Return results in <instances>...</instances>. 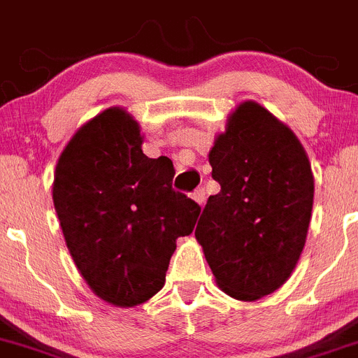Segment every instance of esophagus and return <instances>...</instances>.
<instances>
[{"label":"esophagus","instance_id":"esophagus-1","mask_svg":"<svg viewBox=\"0 0 358 358\" xmlns=\"http://www.w3.org/2000/svg\"><path fill=\"white\" fill-rule=\"evenodd\" d=\"M192 199L203 207V203H205V189H203V187L201 189H196V191L192 192Z\"/></svg>","mask_w":358,"mask_h":358}]
</instances>
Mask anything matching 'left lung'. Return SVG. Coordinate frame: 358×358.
Masks as SVG:
<instances>
[{
  "label": "left lung",
  "mask_w": 358,
  "mask_h": 358,
  "mask_svg": "<svg viewBox=\"0 0 358 358\" xmlns=\"http://www.w3.org/2000/svg\"><path fill=\"white\" fill-rule=\"evenodd\" d=\"M210 196L196 239L219 289L243 301L271 294L294 271L307 241L314 175L294 131L244 101L214 141Z\"/></svg>",
  "instance_id": "obj_1"
}]
</instances>
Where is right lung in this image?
<instances>
[{"label":"right lung","mask_w":358,"mask_h":358,"mask_svg":"<svg viewBox=\"0 0 358 358\" xmlns=\"http://www.w3.org/2000/svg\"><path fill=\"white\" fill-rule=\"evenodd\" d=\"M139 123L112 107L87 121L57 162L53 203L67 250L96 296L134 307L166 282L176 239L201 207L173 191L167 157L148 159Z\"/></svg>","instance_id":"1"}]
</instances>
